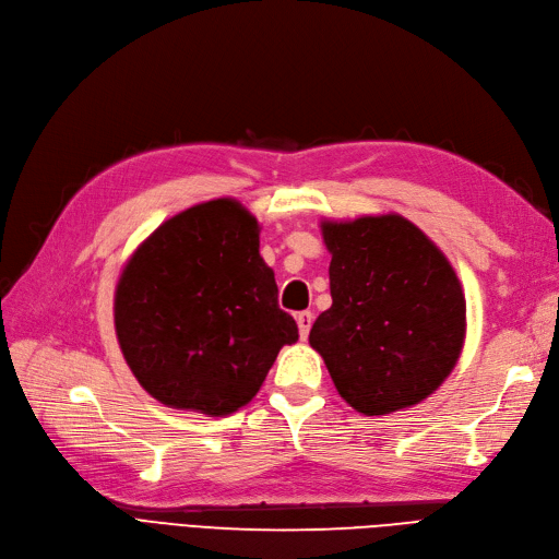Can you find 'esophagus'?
<instances>
[{"mask_svg": "<svg viewBox=\"0 0 559 559\" xmlns=\"http://www.w3.org/2000/svg\"><path fill=\"white\" fill-rule=\"evenodd\" d=\"M297 325H299V336L306 341V336H309L311 325H313V313L311 311L297 313Z\"/></svg>", "mask_w": 559, "mask_h": 559, "instance_id": "esophagus-1", "label": "esophagus"}]
</instances>
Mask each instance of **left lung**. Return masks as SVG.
I'll use <instances>...</instances> for the list:
<instances>
[{"instance_id": "1", "label": "left lung", "mask_w": 559, "mask_h": 559, "mask_svg": "<svg viewBox=\"0 0 559 559\" xmlns=\"http://www.w3.org/2000/svg\"><path fill=\"white\" fill-rule=\"evenodd\" d=\"M332 306L309 341L355 411L383 416L423 402L453 371L466 304L453 266L402 215L322 223Z\"/></svg>"}]
</instances>
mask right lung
<instances>
[{
    "mask_svg": "<svg viewBox=\"0 0 559 559\" xmlns=\"http://www.w3.org/2000/svg\"><path fill=\"white\" fill-rule=\"evenodd\" d=\"M116 334L136 381L162 404L227 416L255 397L299 338L239 202L197 204L159 225L124 266Z\"/></svg>",
    "mask_w": 559,
    "mask_h": 559,
    "instance_id": "1",
    "label": "right lung"
}]
</instances>
